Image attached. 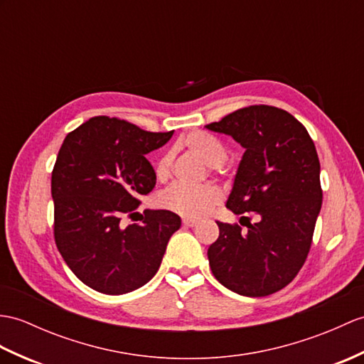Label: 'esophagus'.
I'll return each mask as SVG.
<instances>
[{"instance_id":"esophagus-1","label":"esophagus","mask_w":364,"mask_h":364,"mask_svg":"<svg viewBox=\"0 0 364 364\" xmlns=\"http://www.w3.org/2000/svg\"><path fill=\"white\" fill-rule=\"evenodd\" d=\"M183 225L188 226V228H193V226L198 225V222L193 220V218H183Z\"/></svg>"}]
</instances>
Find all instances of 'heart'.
I'll return each mask as SVG.
<instances>
[{"mask_svg": "<svg viewBox=\"0 0 364 364\" xmlns=\"http://www.w3.org/2000/svg\"><path fill=\"white\" fill-rule=\"evenodd\" d=\"M183 146L200 158L209 167H220L228 156L225 144L205 132H193L184 138ZM172 155L164 154L158 159L155 172L159 181H166L171 175ZM223 193L214 184L184 186L173 184L161 196V206L186 218H200L222 201Z\"/></svg>", "mask_w": 364, "mask_h": 364, "instance_id": "obj_1", "label": "heart"}]
</instances>
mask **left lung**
Masks as SVG:
<instances>
[{"label":"left lung","mask_w":364,"mask_h":364,"mask_svg":"<svg viewBox=\"0 0 364 364\" xmlns=\"http://www.w3.org/2000/svg\"><path fill=\"white\" fill-rule=\"evenodd\" d=\"M206 129L245 149L226 208L259 217L247 231L217 222L210 269L234 293L268 296L293 281L310 251L323 203L315 144L296 117L269 105L240 108Z\"/></svg>","instance_id":"left-lung-1"}]
</instances>
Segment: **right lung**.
<instances>
[{"instance_id":"right-lung-1","label":"right lung","mask_w":364,"mask_h":364,"mask_svg":"<svg viewBox=\"0 0 364 364\" xmlns=\"http://www.w3.org/2000/svg\"><path fill=\"white\" fill-rule=\"evenodd\" d=\"M172 134L107 116L66 134L50 180L54 239L66 265L92 290L124 294L146 285L180 230L181 218L166 209L144 213L142 223H122L156 184L146 155Z\"/></svg>"}]
</instances>
